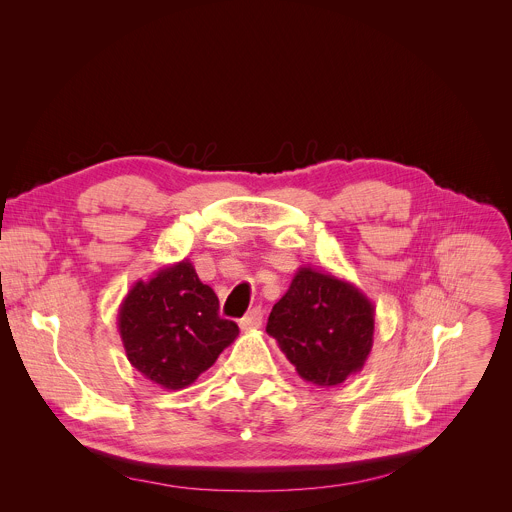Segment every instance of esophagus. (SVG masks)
Segmentation results:
<instances>
[{
    "label": "esophagus",
    "mask_w": 512,
    "mask_h": 512,
    "mask_svg": "<svg viewBox=\"0 0 512 512\" xmlns=\"http://www.w3.org/2000/svg\"><path fill=\"white\" fill-rule=\"evenodd\" d=\"M261 321H263V311H261L259 307H255V309H251V311L239 321V327H241L243 331H251V329L261 327Z\"/></svg>",
    "instance_id": "1"
}]
</instances>
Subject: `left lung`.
Instances as JSON below:
<instances>
[{
	"label": "left lung",
	"mask_w": 512,
	"mask_h": 512,
	"mask_svg": "<svg viewBox=\"0 0 512 512\" xmlns=\"http://www.w3.org/2000/svg\"><path fill=\"white\" fill-rule=\"evenodd\" d=\"M374 313L354 283L299 267L271 309L267 333L299 378L329 388L362 372L374 344Z\"/></svg>",
	"instance_id": "obj_1"
}]
</instances>
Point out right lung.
Listing matches in <instances>:
<instances>
[{"instance_id": "1", "label": "right lung", "mask_w": 512, "mask_h": 512, "mask_svg": "<svg viewBox=\"0 0 512 512\" xmlns=\"http://www.w3.org/2000/svg\"><path fill=\"white\" fill-rule=\"evenodd\" d=\"M118 331L128 362L164 390L191 386L239 335L189 259L130 287L118 309Z\"/></svg>"}]
</instances>
